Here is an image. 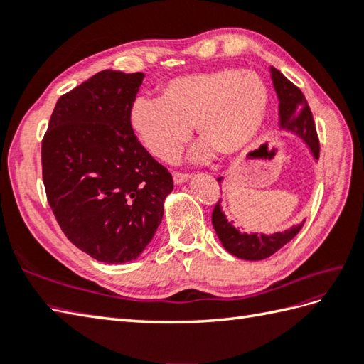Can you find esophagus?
Here are the masks:
<instances>
[{"mask_svg":"<svg viewBox=\"0 0 364 364\" xmlns=\"http://www.w3.org/2000/svg\"><path fill=\"white\" fill-rule=\"evenodd\" d=\"M189 180L188 173H181V172H173V181L175 184H183Z\"/></svg>","mask_w":364,"mask_h":364,"instance_id":"obj_1","label":"esophagus"}]
</instances>
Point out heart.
Listing matches in <instances>:
<instances>
[{"mask_svg": "<svg viewBox=\"0 0 364 364\" xmlns=\"http://www.w3.org/2000/svg\"><path fill=\"white\" fill-rule=\"evenodd\" d=\"M267 105L269 90L258 73L219 68L168 81L159 98H136L129 107V125L161 161L178 156L192 123L205 141L194 150L196 159L210 156L211 149L230 156L258 134Z\"/></svg>", "mask_w": 364, "mask_h": 364, "instance_id": "b5f03b06", "label": "heart"}]
</instances>
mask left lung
Returning <instances> with one entry per match:
<instances>
[{
	"label": "left lung",
	"instance_id": "1",
	"mask_svg": "<svg viewBox=\"0 0 364 364\" xmlns=\"http://www.w3.org/2000/svg\"><path fill=\"white\" fill-rule=\"evenodd\" d=\"M270 78H272L274 89L277 92L278 102H280V105H278L280 128L297 134L308 145V149L311 150L314 159H319V137L318 133H316L313 114L305 95L275 67H270ZM218 181L220 183L222 178H219ZM211 220L215 233H218L225 250L247 261H259L269 258L270 255L280 250L284 244H288L305 223L304 220L299 225H294L292 228L283 231V233H275L270 236L241 233L233 223L227 220L225 214L222 213L220 200L214 206Z\"/></svg>",
	"mask_w": 364,
	"mask_h": 364
}]
</instances>
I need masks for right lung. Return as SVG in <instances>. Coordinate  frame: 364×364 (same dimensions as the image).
Wrapping results in <instances>:
<instances>
[{"label":"right lung","instance_id":"right-lung-1","mask_svg":"<svg viewBox=\"0 0 364 364\" xmlns=\"http://www.w3.org/2000/svg\"><path fill=\"white\" fill-rule=\"evenodd\" d=\"M144 76L103 70L67 92L42 141L43 184L54 218L68 241L107 264L144 252L173 189L172 175L129 125Z\"/></svg>","mask_w":364,"mask_h":364}]
</instances>
